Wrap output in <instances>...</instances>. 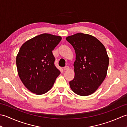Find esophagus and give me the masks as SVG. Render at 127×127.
Listing matches in <instances>:
<instances>
[{
	"label": "esophagus",
	"instance_id": "esophagus-1",
	"mask_svg": "<svg viewBox=\"0 0 127 127\" xmlns=\"http://www.w3.org/2000/svg\"><path fill=\"white\" fill-rule=\"evenodd\" d=\"M63 69L64 70H68L69 69V66H65L64 67Z\"/></svg>",
	"mask_w": 127,
	"mask_h": 127
}]
</instances>
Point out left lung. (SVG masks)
Here are the masks:
<instances>
[{"mask_svg":"<svg viewBox=\"0 0 127 127\" xmlns=\"http://www.w3.org/2000/svg\"><path fill=\"white\" fill-rule=\"evenodd\" d=\"M74 47L75 77L70 81L72 91L87 96L98 90L106 76L109 58L104 45L91 35L79 33L66 37Z\"/></svg>","mask_w":127,"mask_h":127,"instance_id":"obj_1","label":"left lung"}]
</instances>
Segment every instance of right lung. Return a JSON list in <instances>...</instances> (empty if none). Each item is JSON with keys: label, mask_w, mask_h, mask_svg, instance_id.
Here are the masks:
<instances>
[{"label": "right lung", "mask_w": 127, "mask_h": 127, "mask_svg": "<svg viewBox=\"0 0 127 127\" xmlns=\"http://www.w3.org/2000/svg\"><path fill=\"white\" fill-rule=\"evenodd\" d=\"M60 36L44 33L21 46L16 56L17 72L21 81L31 92L47 93L61 72L54 64L52 51L61 41Z\"/></svg>", "instance_id": "add662e5"}]
</instances>
